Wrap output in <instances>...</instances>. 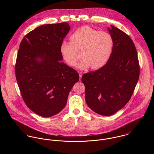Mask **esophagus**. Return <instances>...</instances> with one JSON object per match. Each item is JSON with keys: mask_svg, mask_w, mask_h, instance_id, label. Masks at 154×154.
I'll return each instance as SVG.
<instances>
[{"mask_svg": "<svg viewBox=\"0 0 154 154\" xmlns=\"http://www.w3.org/2000/svg\"><path fill=\"white\" fill-rule=\"evenodd\" d=\"M79 80L81 81V78L82 76V73L81 72H79Z\"/></svg>", "mask_w": 154, "mask_h": 154, "instance_id": "34e87169", "label": "esophagus"}]
</instances>
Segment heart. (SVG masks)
Here are the masks:
<instances>
[{
  "label": "heart",
  "mask_w": 154,
  "mask_h": 154,
  "mask_svg": "<svg viewBox=\"0 0 154 154\" xmlns=\"http://www.w3.org/2000/svg\"><path fill=\"white\" fill-rule=\"evenodd\" d=\"M70 40L69 42L63 41L60 46V53L69 66L76 65L81 51L83 59L78 65L80 69L91 66L99 69L109 61L114 47V40L109 32L83 26L71 34Z\"/></svg>",
  "instance_id": "1"
}]
</instances>
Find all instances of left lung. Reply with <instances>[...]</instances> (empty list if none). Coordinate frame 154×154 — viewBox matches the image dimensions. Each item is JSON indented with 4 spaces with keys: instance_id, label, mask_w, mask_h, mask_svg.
<instances>
[{
    "instance_id": "obj_1",
    "label": "left lung",
    "mask_w": 154,
    "mask_h": 154,
    "mask_svg": "<svg viewBox=\"0 0 154 154\" xmlns=\"http://www.w3.org/2000/svg\"><path fill=\"white\" fill-rule=\"evenodd\" d=\"M108 28L114 47L108 63L93 72L84 74L88 107L109 116L122 109L130 100L139 77L140 67L135 45L125 32L111 25Z\"/></svg>"
}]
</instances>
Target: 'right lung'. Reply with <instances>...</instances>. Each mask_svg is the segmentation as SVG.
<instances>
[{
    "label": "right lung",
    "mask_w": 154,
    "mask_h": 154,
    "mask_svg": "<svg viewBox=\"0 0 154 154\" xmlns=\"http://www.w3.org/2000/svg\"><path fill=\"white\" fill-rule=\"evenodd\" d=\"M70 29L69 23L45 24L22 39L15 75L23 100L35 114L49 117L65 107L79 74L61 60L60 46Z\"/></svg>",
    "instance_id": "right-lung-1"
}]
</instances>
